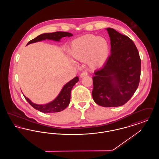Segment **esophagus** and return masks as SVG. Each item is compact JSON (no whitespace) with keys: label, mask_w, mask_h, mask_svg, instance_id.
<instances>
[{"label":"esophagus","mask_w":159,"mask_h":159,"mask_svg":"<svg viewBox=\"0 0 159 159\" xmlns=\"http://www.w3.org/2000/svg\"><path fill=\"white\" fill-rule=\"evenodd\" d=\"M88 75V73L86 71H83L80 74V77H83L84 76H86Z\"/></svg>","instance_id":"esophagus-1"}]
</instances>
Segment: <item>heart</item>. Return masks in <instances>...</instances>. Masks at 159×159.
Listing matches in <instances>:
<instances>
[{
  "label": "heart",
  "mask_w": 159,
  "mask_h": 159,
  "mask_svg": "<svg viewBox=\"0 0 159 159\" xmlns=\"http://www.w3.org/2000/svg\"><path fill=\"white\" fill-rule=\"evenodd\" d=\"M70 52L76 60L86 61L89 67L98 68L103 66L107 60L110 48L105 38L87 34L73 42Z\"/></svg>",
  "instance_id": "1"
}]
</instances>
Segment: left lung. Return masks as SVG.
Here are the masks:
<instances>
[{
  "label": "left lung",
  "mask_w": 159,
  "mask_h": 159,
  "mask_svg": "<svg viewBox=\"0 0 159 159\" xmlns=\"http://www.w3.org/2000/svg\"><path fill=\"white\" fill-rule=\"evenodd\" d=\"M107 30L111 54L103 66L94 72L92 94L99 106L115 107L126 104L137 89L141 61L130 38L111 28Z\"/></svg>",
  "instance_id": "obj_1"
}]
</instances>
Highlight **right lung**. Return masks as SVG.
<instances>
[{
  "label": "right lung",
  "mask_w": 159,
  "mask_h": 159,
  "mask_svg": "<svg viewBox=\"0 0 159 159\" xmlns=\"http://www.w3.org/2000/svg\"><path fill=\"white\" fill-rule=\"evenodd\" d=\"M73 34L68 32H63V31H57L54 33H48L42 34L38 37L32 39L29 42L27 45L40 42L42 40H45L46 39L52 40L54 41L60 42L61 38L64 37H71ZM79 81V77L77 76L73 79L66 83L63 88H62L60 93L56 97V98L53 99L52 101L46 104H36L33 103L30 99L27 98L25 95V99L27 102L36 110H39L40 112L44 113H57L60 112L64 110L66 107H68L70 102V95H71V91L73 87L75 85L77 82Z\"/></svg>",
  "instance_id": "add662e5"
}]
</instances>
